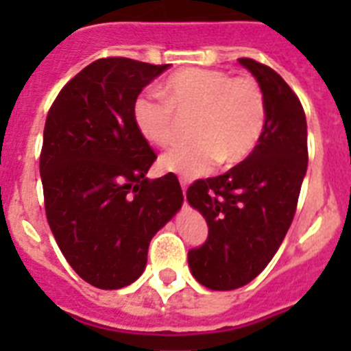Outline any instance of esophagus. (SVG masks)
Here are the masks:
<instances>
[{
	"mask_svg": "<svg viewBox=\"0 0 351 351\" xmlns=\"http://www.w3.org/2000/svg\"><path fill=\"white\" fill-rule=\"evenodd\" d=\"M179 182H181V188H182V193H186V188H188V179L181 178L179 179Z\"/></svg>",
	"mask_w": 351,
	"mask_h": 351,
	"instance_id": "esophagus-1",
	"label": "esophagus"
}]
</instances>
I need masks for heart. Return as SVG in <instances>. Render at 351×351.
<instances>
[{
  "instance_id": "1",
  "label": "heart",
  "mask_w": 351,
  "mask_h": 351,
  "mask_svg": "<svg viewBox=\"0 0 351 351\" xmlns=\"http://www.w3.org/2000/svg\"><path fill=\"white\" fill-rule=\"evenodd\" d=\"M160 95L142 93L132 107L142 138L169 145L178 138V117H193V142L167 151L161 169L182 178L206 173L214 161L230 167L246 160L265 128V96L253 77H230L209 68H184L165 79Z\"/></svg>"
}]
</instances>
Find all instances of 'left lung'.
I'll return each mask as SVG.
<instances>
[{
	"instance_id": "1",
	"label": "left lung",
	"mask_w": 351,
	"mask_h": 351,
	"mask_svg": "<svg viewBox=\"0 0 351 351\" xmlns=\"http://www.w3.org/2000/svg\"><path fill=\"white\" fill-rule=\"evenodd\" d=\"M265 96V128L253 153L218 178L200 179L186 198L206 218L207 241L190 250L195 280L210 290H235L267 267L291 225L308 170V126L297 95L272 68L250 58Z\"/></svg>"
}]
</instances>
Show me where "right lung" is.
<instances>
[{
  "label": "right lung",
  "mask_w": 351,
  "mask_h": 351,
  "mask_svg": "<svg viewBox=\"0 0 351 351\" xmlns=\"http://www.w3.org/2000/svg\"><path fill=\"white\" fill-rule=\"evenodd\" d=\"M169 64L93 61L60 91L40 154L45 214L71 269L101 290L137 281L151 239L182 206L178 178L149 181L156 154L133 125V101Z\"/></svg>",
  "instance_id": "obj_1"
}]
</instances>
